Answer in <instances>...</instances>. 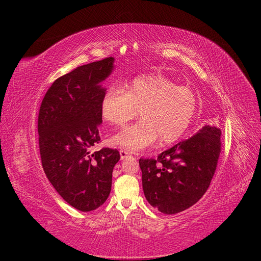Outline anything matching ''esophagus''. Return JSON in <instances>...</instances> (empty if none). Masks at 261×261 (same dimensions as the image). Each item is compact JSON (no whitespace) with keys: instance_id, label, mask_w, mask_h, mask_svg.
Returning a JSON list of instances; mask_svg holds the SVG:
<instances>
[{"instance_id":"34e87169","label":"esophagus","mask_w":261,"mask_h":261,"mask_svg":"<svg viewBox=\"0 0 261 261\" xmlns=\"http://www.w3.org/2000/svg\"><path fill=\"white\" fill-rule=\"evenodd\" d=\"M120 154H121V160H125L126 158L130 156V153L128 151H126V150H121Z\"/></svg>"}]
</instances>
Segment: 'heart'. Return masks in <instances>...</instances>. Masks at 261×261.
Here are the masks:
<instances>
[{"instance_id": "1", "label": "heart", "mask_w": 261, "mask_h": 261, "mask_svg": "<svg viewBox=\"0 0 261 261\" xmlns=\"http://www.w3.org/2000/svg\"><path fill=\"white\" fill-rule=\"evenodd\" d=\"M197 111L195 93L163 76L135 78L126 89L112 85L101 100L102 116L113 125H123L139 112L140 121L112 138L114 145L129 151H139L156 139L161 145L175 143L192 125Z\"/></svg>"}]
</instances>
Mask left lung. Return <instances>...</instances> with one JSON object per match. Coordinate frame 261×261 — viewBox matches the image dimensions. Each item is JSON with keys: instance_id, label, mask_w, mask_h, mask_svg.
Wrapping results in <instances>:
<instances>
[{"instance_id": "1", "label": "left lung", "mask_w": 261, "mask_h": 261, "mask_svg": "<svg viewBox=\"0 0 261 261\" xmlns=\"http://www.w3.org/2000/svg\"><path fill=\"white\" fill-rule=\"evenodd\" d=\"M220 139V128L204 125L156 159H139L148 202L165 215H175L198 201L215 175Z\"/></svg>"}]
</instances>
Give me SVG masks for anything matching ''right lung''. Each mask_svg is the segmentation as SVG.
Returning a JSON list of instances; mask_svg holds the SVG:
<instances>
[{
  "label": "right lung",
  "mask_w": 261,
  "mask_h": 261,
  "mask_svg": "<svg viewBox=\"0 0 261 261\" xmlns=\"http://www.w3.org/2000/svg\"><path fill=\"white\" fill-rule=\"evenodd\" d=\"M107 58L75 68L58 78L46 91L38 117L42 168L60 196L84 212L106 202L112 172L120 160L116 149L91 152L100 141L101 83L114 68Z\"/></svg>",
  "instance_id": "right-lung-1"
}]
</instances>
